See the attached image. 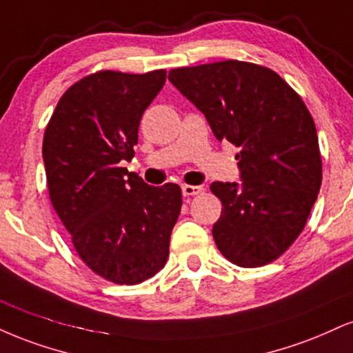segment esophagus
<instances>
[{
  "label": "esophagus",
  "instance_id": "1",
  "mask_svg": "<svg viewBox=\"0 0 353 353\" xmlns=\"http://www.w3.org/2000/svg\"><path fill=\"white\" fill-rule=\"evenodd\" d=\"M202 190H203L202 185H182V194H184L185 197H189V195L201 194Z\"/></svg>",
  "mask_w": 353,
  "mask_h": 353
}]
</instances>
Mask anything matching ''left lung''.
I'll return each mask as SVG.
<instances>
[{"label":"left lung","mask_w":353,"mask_h":353,"mask_svg":"<svg viewBox=\"0 0 353 353\" xmlns=\"http://www.w3.org/2000/svg\"><path fill=\"white\" fill-rule=\"evenodd\" d=\"M169 80L220 143L240 150V182L210 184L223 205L212 228L215 245L246 268L276 260L303 232L322 182L304 101L276 72L240 61L174 69Z\"/></svg>","instance_id":"8db88e82"}]
</instances>
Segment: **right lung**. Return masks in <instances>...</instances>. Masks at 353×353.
<instances>
[{
	"instance_id": "right-lung-1",
	"label": "right lung",
	"mask_w": 353,
	"mask_h": 353,
	"mask_svg": "<svg viewBox=\"0 0 353 353\" xmlns=\"http://www.w3.org/2000/svg\"><path fill=\"white\" fill-rule=\"evenodd\" d=\"M164 83L165 70L88 75L59 100L42 143L52 207L79 256L117 284L143 283L163 268L181 214L179 185L154 188L121 168Z\"/></svg>"
}]
</instances>
